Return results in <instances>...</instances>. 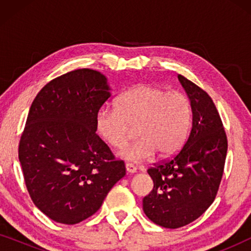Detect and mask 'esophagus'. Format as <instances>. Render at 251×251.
<instances>
[{
    "instance_id": "obj_1",
    "label": "esophagus",
    "mask_w": 251,
    "mask_h": 251,
    "mask_svg": "<svg viewBox=\"0 0 251 251\" xmlns=\"http://www.w3.org/2000/svg\"><path fill=\"white\" fill-rule=\"evenodd\" d=\"M126 173L129 174H135L137 171V168L133 166L132 163H126Z\"/></svg>"
}]
</instances>
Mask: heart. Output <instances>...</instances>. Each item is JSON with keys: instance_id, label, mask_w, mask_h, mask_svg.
I'll use <instances>...</instances> for the list:
<instances>
[{"instance_id": "obj_1", "label": "heart", "mask_w": 251, "mask_h": 251, "mask_svg": "<svg viewBox=\"0 0 251 251\" xmlns=\"http://www.w3.org/2000/svg\"><path fill=\"white\" fill-rule=\"evenodd\" d=\"M192 126V105L186 95L154 84H139L120 96L115 108L104 107L96 115L99 136L112 146H126L135 126V142L121 152L125 159L142 162L157 152L166 157L186 142Z\"/></svg>"}]
</instances>
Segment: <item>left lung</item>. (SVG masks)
<instances>
[{"label": "left lung", "mask_w": 251, "mask_h": 251, "mask_svg": "<svg viewBox=\"0 0 251 251\" xmlns=\"http://www.w3.org/2000/svg\"><path fill=\"white\" fill-rule=\"evenodd\" d=\"M178 80L192 105L190 136L174 156L149 168L154 187L143 199L145 215L166 228L190 224L210 207L227 153V137L210 96L183 75Z\"/></svg>", "instance_id": "1"}]
</instances>
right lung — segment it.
<instances>
[{
    "mask_svg": "<svg viewBox=\"0 0 251 251\" xmlns=\"http://www.w3.org/2000/svg\"><path fill=\"white\" fill-rule=\"evenodd\" d=\"M111 97L107 78L81 68L41 89L20 136L18 155L34 204L52 221L77 224L95 214L126 166L96 131Z\"/></svg>",
    "mask_w": 251,
    "mask_h": 251,
    "instance_id": "1",
    "label": "right lung"
}]
</instances>
